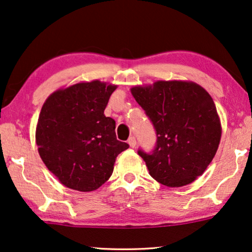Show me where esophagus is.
Wrapping results in <instances>:
<instances>
[{
	"label": "esophagus",
	"instance_id": "34e87169",
	"mask_svg": "<svg viewBox=\"0 0 252 252\" xmlns=\"http://www.w3.org/2000/svg\"><path fill=\"white\" fill-rule=\"evenodd\" d=\"M127 142H128L130 148H135V145H136V138H135L134 136H130Z\"/></svg>",
	"mask_w": 252,
	"mask_h": 252
}]
</instances>
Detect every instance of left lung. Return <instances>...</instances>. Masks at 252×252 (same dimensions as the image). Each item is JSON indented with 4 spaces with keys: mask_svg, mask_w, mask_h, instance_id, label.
<instances>
[{
    "mask_svg": "<svg viewBox=\"0 0 252 252\" xmlns=\"http://www.w3.org/2000/svg\"><path fill=\"white\" fill-rule=\"evenodd\" d=\"M130 91L156 130L155 148L137 150L149 173L166 187L192 183L211 162L220 141V122L211 96L198 84L178 81Z\"/></svg>",
    "mask_w": 252,
    "mask_h": 252,
    "instance_id": "obj_1",
    "label": "left lung"
}]
</instances>
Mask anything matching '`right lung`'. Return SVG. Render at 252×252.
I'll return each instance as SVG.
<instances>
[{"instance_id":"obj_1","label":"right lung","mask_w":252,"mask_h":252,"mask_svg":"<svg viewBox=\"0 0 252 252\" xmlns=\"http://www.w3.org/2000/svg\"><path fill=\"white\" fill-rule=\"evenodd\" d=\"M117 86L94 81L59 90L47 97L36 127L43 162L67 188L90 192L104 184L120 152L116 122L104 109Z\"/></svg>"}]
</instances>
